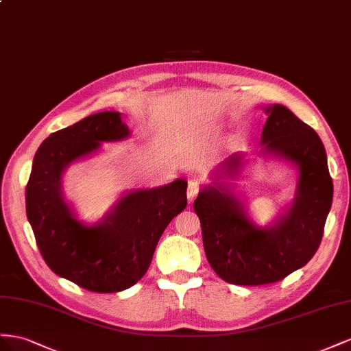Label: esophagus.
<instances>
[{
    "instance_id": "1",
    "label": "esophagus",
    "mask_w": 351,
    "mask_h": 351,
    "mask_svg": "<svg viewBox=\"0 0 351 351\" xmlns=\"http://www.w3.org/2000/svg\"><path fill=\"white\" fill-rule=\"evenodd\" d=\"M199 184L198 182H189L188 185V203H194V199L197 198L199 193Z\"/></svg>"
}]
</instances>
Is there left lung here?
I'll return each mask as SVG.
<instances>
[{
    "label": "left lung",
    "mask_w": 351,
    "mask_h": 351,
    "mask_svg": "<svg viewBox=\"0 0 351 351\" xmlns=\"http://www.w3.org/2000/svg\"><path fill=\"white\" fill-rule=\"evenodd\" d=\"M265 112L269 117L262 132L263 154L287 158L298 167L293 203L272 226L257 228L231 185L217 182L237 176L243 154L220 165L215 185L203 188L194 202L208 263L223 281L235 285L278 282L303 267L317 252L332 204V178L319 135L285 106L274 104Z\"/></svg>",
    "instance_id": "1"
}]
</instances>
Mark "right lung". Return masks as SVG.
<instances>
[{"mask_svg": "<svg viewBox=\"0 0 351 351\" xmlns=\"http://www.w3.org/2000/svg\"><path fill=\"white\" fill-rule=\"evenodd\" d=\"M129 134L117 112L91 114L54 132L39 145L26 185V215L45 263L88 291L117 293L135 285L166 226L186 207V181L176 179L128 193L93 226L77 220L63 197L64 169L101 143Z\"/></svg>", "mask_w": 351, "mask_h": 351, "instance_id": "right-lung-1", "label": "right lung"}]
</instances>
